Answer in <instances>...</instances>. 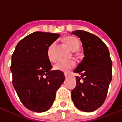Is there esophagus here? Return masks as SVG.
<instances>
[{"label": "esophagus", "instance_id": "esophagus-1", "mask_svg": "<svg viewBox=\"0 0 122 122\" xmlns=\"http://www.w3.org/2000/svg\"><path fill=\"white\" fill-rule=\"evenodd\" d=\"M70 76H71V74H67V73H65V78H69Z\"/></svg>", "mask_w": 122, "mask_h": 122}]
</instances>
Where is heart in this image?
Here are the masks:
<instances>
[{"instance_id":"obj_1","label":"heart","mask_w":122,"mask_h":122,"mask_svg":"<svg viewBox=\"0 0 122 122\" xmlns=\"http://www.w3.org/2000/svg\"><path fill=\"white\" fill-rule=\"evenodd\" d=\"M63 41L73 51H77L79 50L80 48L81 44L79 40L76 38L73 37V36H66L64 38ZM55 44H56L55 42L51 44L47 51L48 57L51 61H54V57L52 54V51H53V49L55 46ZM74 66H75V62L73 60H71L67 62H57V63L54 65L53 69L56 71H61L65 73V72H68L72 69H73Z\"/></svg>"}]
</instances>
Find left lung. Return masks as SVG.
Instances as JSON below:
<instances>
[{
    "label": "left lung",
    "mask_w": 122,
    "mask_h": 122,
    "mask_svg": "<svg viewBox=\"0 0 122 122\" xmlns=\"http://www.w3.org/2000/svg\"><path fill=\"white\" fill-rule=\"evenodd\" d=\"M72 34L80 38L84 57L74 71L76 86L71 92L72 101L79 110L93 112L105 102L112 80V62L108 48L96 35L84 30Z\"/></svg>",
    "instance_id": "1"
}]
</instances>
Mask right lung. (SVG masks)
I'll use <instances>...</instances> for the list:
<instances>
[{"label":"right lung","instance_id":"obj_1","mask_svg":"<svg viewBox=\"0 0 122 122\" xmlns=\"http://www.w3.org/2000/svg\"><path fill=\"white\" fill-rule=\"evenodd\" d=\"M60 35L35 32L18 42L12 56V84L23 105L42 112L51 107L56 93L63 83L64 73L51 71L47 51Z\"/></svg>","mask_w":122,"mask_h":122}]
</instances>
